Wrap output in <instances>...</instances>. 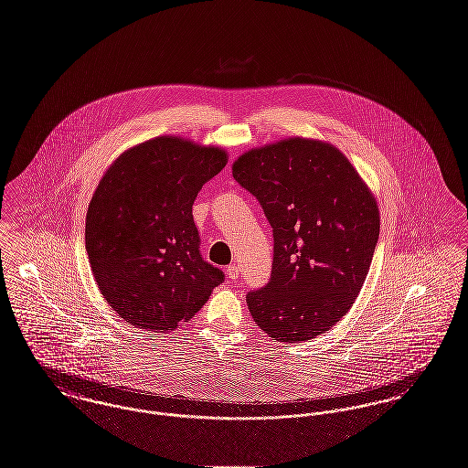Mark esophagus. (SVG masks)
I'll list each match as a JSON object with an SVG mask.
<instances>
[{
    "label": "esophagus",
    "instance_id": "1",
    "mask_svg": "<svg viewBox=\"0 0 468 468\" xmlns=\"http://www.w3.org/2000/svg\"><path fill=\"white\" fill-rule=\"evenodd\" d=\"M227 279L229 281H238L239 279V268L236 266V264H230V266H227Z\"/></svg>",
    "mask_w": 468,
    "mask_h": 468
}]
</instances>
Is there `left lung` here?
I'll return each instance as SVG.
<instances>
[{
    "instance_id": "1",
    "label": "left lung",
    "mask_w": 468,
    "mask_h": 468,
    "mask_svg": "<svg viewBox=\"0 0 468 468\" xmlns=\"http://www.w3.org/2000/svg\"><path fill=\"white\" fill-rule=\"evenodd\" d=\"M236 182L254 195L273 230L266 286L247 303L277 341H307L350 309L379 239L378 202L333 144L286 139L243 154Z\"/></svg>"
}]
</instances>
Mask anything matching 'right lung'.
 <instances>
[{
  "instance_id": "add662e5",
  "label": "right lung",
  "mask_w": 468,
  "mask_h": 468,
  "mask_svg": "<svg viewBox=\"0 0 468 468\" xmlns=\"http://www.w3.org/2000/svg\"><path fill=\"white\" fill-rule=\"evenodd\" d=\"M227 154L163 135L120 155L85 218V250L98 288L128 324L155 333L187 322L225 281L204 261L193 219L198 191Z\"/></svg>"
}]
</instances>
